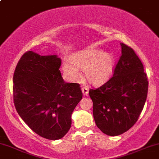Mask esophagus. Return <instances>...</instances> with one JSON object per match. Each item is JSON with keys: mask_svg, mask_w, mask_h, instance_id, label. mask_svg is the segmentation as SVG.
<instances>
[{"mask_svg": "<svg viewBox=\"0 0 159 159\" xmlns=\"http://www.w3.org/2000/svg\"><path fill=\"white\" fill-rule=\"evenodd\" d=\"M81 90H82V93H83V94L84 95H87L88 94V93H89V89H88V87H84V86L81 87Z\"/></svg>", "mask_w": 159, "mask_h": 159, "instance_id": "obj_1", "label": "esophagus"}]
</instances>
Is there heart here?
<instances>
[{"instance_id":"b5f03b06","label":"heart","mask_w":159,"mask_h":159,"mask_svg":"<svg viewBox=\"0 0 159 159\" xmlns=\"http://www.w3.org/2000/svg\"><path fill=\"white\" fill-rule=\"evenodd\" d=\"M113 66L112 55L90 48L75 54L71 61H65L63 70L70 80L75 81L80 76L78 68L83 69L84 75L89 83L100 84L108 79Z\"/></svg>"}]
</instances>
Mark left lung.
I'll return each mask as SVG.
<instances>
[{
	"instance_id": "obj_1",
	"label": "left lung",
	"mask_w": 159,
	"mask_h": 159,
	"mask_svg": "<svg viewBox=\"0 0 159 159\" xmlns=\"http://www.w3.org/2000/svg\"><path fill=\"white\" fill-rule=\"evenodd\" d=\"M121 55L113 75L101 87L90 89L93 117L101 131L116 136L129 130L139 119L148 92L144 66L135 51L121 43Z\"/></svg>"
}]
</instances>
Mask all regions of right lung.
<instances>
[{"mask_svg": "<svg viewBox=\"0 0 159 159\" xmlns=\"http://www.w3.org/2000/svg\"><path fill=\"white\" fill-rule=\"evenodd\" d=\"M61 65L56 55L27 51L13 75L17 112L32 131L49 140H58L67 133L72 112L83 96L79 84L64 81Z\"/></svg>", "mask_w": 159, "mask_h": 159, "instance_id": "right-lung-1", "label": "right lung"}]
</instances>
